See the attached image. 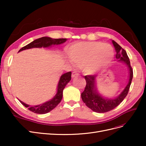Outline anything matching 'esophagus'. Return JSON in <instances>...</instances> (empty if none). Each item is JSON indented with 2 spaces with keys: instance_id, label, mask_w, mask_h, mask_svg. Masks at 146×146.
<instances>
[{
  "instance_id": "1",
  "label": "esophagus",
  "mask_w": 146,
  "mask_h": 146,
  "mask_svg": "<svg viewBox=\"0 0 146 146\" xmlns=\"http://www.w3.org/2000/svg\"><path fill=\"white\" fill-rule=\"evenodd\" d=\"M78 76V74L76 72H74L72 73V78H74L76 77H77Z\"/></svg>"
}]
</instances>
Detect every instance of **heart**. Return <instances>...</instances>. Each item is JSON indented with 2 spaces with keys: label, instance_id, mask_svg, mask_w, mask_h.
I'll return each instance as SVG.
<instances>
[{
  "label": "heart",
  "instance_id": "b5f03b06",
  "mask_svg": "<svg viewBox=\"0 0 146 146\" xmlns=\"http://www.w3.org/2000/svg\"><path fill=\"white\" fill-rule=\"evenodd\" d=\"M66 61L72 66H80L83 71L94 74L107 67L113 60L114 52L110 44L100 41H81L68 48Z\"/></svg>",
  "mask_w": 146,
  "mask_h": 146
}]
</instances>
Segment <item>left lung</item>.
Wrapping results in <instances>:
<instances>
[{"label":"left lung","mask_w":146,"mask_h":146,"mask_svg":"<svg viewBox=\"0 0 146 146\" xmlns=\"http://www.w3.org/2000/svg\"><path fill=\"white\" fill-rule=\"evenodd\" d=\"M112 43L116 50V58L119 62L125 64L129 70V79L123 90L117 96L113 98H108L102 95L97 88V76H86V82L85 89L81 94L82 100L88 108L92 111L104 113L115 108L120 104L127 96L133 78V70L126 51L114 41Z\"/></svg>","instance_id":"1"}]
</instances>
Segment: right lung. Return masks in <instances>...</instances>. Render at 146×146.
Listing matches in <instances>:
<instances>
[{"mask_svg": "<svg viewBox=\"0 0 146 146\" xmlns=\"http://www.w3.org/2000/svg\"><path fill=\"white\" fill-rule=\"evenodd\" d=\"M67 41L66 38L53 39L50 37H42L35 39L31 42L29 44L23 47L19 50L21 52L24 50L30 49L33 48H48L55 45H60ZM71 80V72H68L63 74L60 76L56 88V93L54 98L42 104L32 106L23 102L19 100L21 103L26 108L35 113L37 114H46L50 112L51 110L55 108L59 104L63 98V91L66 85Z\"/></svg>", "mask_w": 146, "mask_h": 146, "instance_id": "1", "label": "right lung"}]
</instances>
